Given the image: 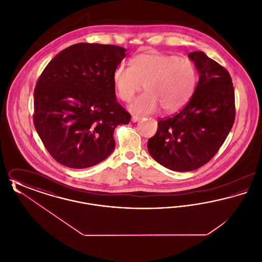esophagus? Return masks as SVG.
Returning <instances> with one entry per match:
<instances>
[{
  "mask_svg": "<svg viewBox=\"0 0 262 262\" xmlns=\"http://www.w3.org/2000/svg\"><path fill=\"white\" fill-rule=\"evenodd\" d=\"M141 119V117H139V116H137V115H134L133 117H132V121L134 122V123H137V122H138L139 120Z\"/></svg>",
  "mask_w": 262,
  "mask_h": 262,
  "instance_id": "34e87169",
  "label": "esophagus"
}]
</instances>
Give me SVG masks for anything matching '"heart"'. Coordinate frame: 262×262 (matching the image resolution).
Masks as SVG:
<instances>
[{"mask_svg":"<svg viewBox=\"0 0 262 262\" xmlns=\"http://www.w3.org/2000/svg\"><path fill=\"white\" fill-rule=\"evenodd\" d=\"M120 99L129 102L144 85L145 92L130 105L137 114H148L159 107L163 112L181 109L191 97L196 83V69L189 59L163 53L135 57L132 66L119 64L113 74Z\"/></svg>","mask_w":262,"mask_h":262,"instance_id":"1","label":"heart"}]
</instances>
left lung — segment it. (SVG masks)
I'll return each mask as SVG.
<instances>
[{
	"label": "left lung",
	"instance_id": "8db88e82",
	"mask_svg": "<svg viewBox=\"0 0 262 262\" xmlns=\"http://www.w3.org/2000/svg\"><path fill=\"white\" fill-rule=\"evenodd\" d=\"M200 74L191 98L172 117L158 121L148 139L152 158L177 172L196 170L220 149L235 122V90L229 72L203 52L188 54Z\"/></svg>",
	"mask_w": 262,
	"mask_h": 262
}]
</instances>
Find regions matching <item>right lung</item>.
Here are the masks:
<instances>
[{"mask_svg": "<svg viewBox=\"0 0 262 262\" xmlns=\"http://www.w3.org/2000/svg\"><path fill=\"white\" fill-rule=\"evenodd\" d=\"M125 51L77 43L54 57L39 76L33 124L57 162L85 169L112 153L116 126L130 121L129 113L117 102L113 79Z\"/></svg>", "mask_w": 262, "mask_h": 262, "instance_id": "add662e5", "label": "right lung"}]
</instances>
